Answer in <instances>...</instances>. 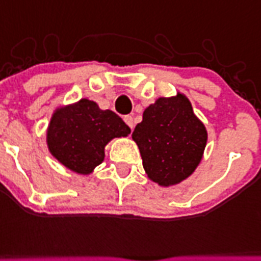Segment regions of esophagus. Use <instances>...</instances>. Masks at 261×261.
Here are the masks:
<instances>
[{
    "label": "esophagus",
    "mask_w": 261,
    "mask_h": 261,
    "mask_svg": "<svg viewBox=\"0 0 261 261\" xmlns=\"http://www.w3.org/2000/svg\"><path fill=\"white\" fill-rule=\"evenodd\" d=\"M124 122H126L127 126L130 127L131 130H133V127H134V119H133V116H131V115H127V116H124Z\"/></svg>",
    "instance_id": "obj_1"
}]
</instances>
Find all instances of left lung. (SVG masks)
Segmentation results:
<instances>
[{"mask_svg":"<svg viewBox=\"0 0 261 261\" xmlns=\"http://www.w3.org/2000/svg\"><path fill=\"white\" fill-rule=\"evenodd\" d=\"M147 176L160 186L182 181L202 160L207 131L184 94L160 97L143 112L133 133Z\"/></svg>","mask_w":261,"mask_h":261,"instance_id":"obj_1","label":"left lung"}]
</instances>
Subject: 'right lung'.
<instances>
[{
    "instance_id": "obj_1",
    "label": "right lung",
    "mask_w": 261,
    "mask_h": 261,
    "mask_svg": "<svg viewBox=\"0 0 261 261\" xmlns=\"http://www.w3.org/2000/svg\"><path fill=\"white\" fill-rule=\"evenodd\" d=\"M130 127L110 110L87 98L55 111L47 130L51 154L70 171L88 174L104 160V146L112 138L127 137Z\"/></svg>"
}]
</instances>
